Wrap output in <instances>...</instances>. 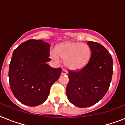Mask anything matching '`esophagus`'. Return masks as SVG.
<instances>
[{
    "label": "esophagus",
    "instance_id": "34e87169",
    "mask_svg": "<svg viewBox=\"0 0 125 125\" xmlns=\"http://www.w3.org/2000/svg\"><path fill=\"white\" fill-rule=\"evenodd\" d=\"M68 73L67 71H66V70H64V69L62 70V71H61V74H62V75H65V74H66V73Z\"/></svg>",
    "mask_w": 125,
    "mask_h": 125
}]
</instances>
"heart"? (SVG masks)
Returning <instances> with one entry per match:
<instances>
[{"label": "heart", "instance_id": "b5f03b06", "mask_svg": "<svg viewBox=\"0 0 125 125\" xmlns=\"http://www.w3.org/2000/svg\"><path fill=\"white\" fill-rule=\"evenodd\" d=\"M91 56L89 46L80 42H65L58 45L55 51L50 52V57L56 62L60 58L64 60L66 66L72 70H80L85 67Z\"/></svg>", "mask_w": 125, "mask_h": 125}]
</instances>
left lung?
<instances>
[{"label":"left lung","instance_id":"8db88e82","mask_svg":"<svg viewBox=\"0 0 125 125\" xmlns=\"http://www.w3.org/2000/svg\"><path fill=\"white\" fill-rule=\"evenodd\" d=\"M87 44L91 50L89 61L82 69L68 71L66 87L68 100L82 108L93 106L104 97L113 73V61L108 50L94 42Z\"/></svg>","mask_w":125,"mask_h":125}]
</instances>
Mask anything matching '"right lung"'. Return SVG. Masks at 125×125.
<instances>
[{
  "label": "right lung",
  "instance_id": "1",
  "mask_svg": "<svg viewBox=\"0 0 125 125\" xmlns=\"http://www.w3.org/2000/svg\"><path fill=\"white\" fill-rule=\"evenodd\" d=\"M50 44L42 40H29L13 51L9 66L10 86L19 102L37 106L47 100L49 90L59 78L61 68L47 62Z\"/></svg>",
  "mask_w": 125,
  "mask_h": 125
}]
</instances>
